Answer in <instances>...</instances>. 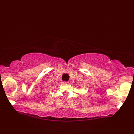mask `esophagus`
<instances>
[{"label":"esophagus","mask_w":134,"mask_h":134,"mask_svg":"<svg viewBox=\"0 0 134 134\" xmlns=\"http://www.w3.org/2000/svg\"><path fill=\"white\" fill-rule=\"evenodd\" d=\"M69 83V82H68V81H65V82H64V83H65V84H68Z\"/></svg>","instance_id":"1"}]
</instances>
